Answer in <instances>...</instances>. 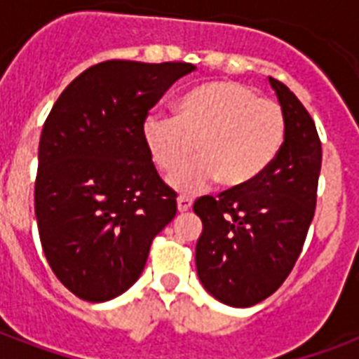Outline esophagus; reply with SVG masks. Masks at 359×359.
<instances>
[{
  "label": "esophagus",
  "mask_w": 359,
  "mask_h": 359,
  "mask_svg": "<svg viewBox=\"0 0 359 359\" xmlns=\"http://www.w3.org/2000/svg\"><path fill=\"white\" fill-rule=\"evenodd\" d=\"M191 203L194 201H191L190 197L180 196L179 199H177V208H179V212H186V210H190Z\"/></svg>",
  "instance_id": "obj_1"
}]
</instances>
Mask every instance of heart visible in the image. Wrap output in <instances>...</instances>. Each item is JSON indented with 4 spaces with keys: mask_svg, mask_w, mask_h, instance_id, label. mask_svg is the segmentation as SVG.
<instances>
[{
    "mask_svg": "<svg viewBox=\"0 0 359 359\" xmlns=\"http://www.w3.org/2000/svg\"><path fill=\"white\" fill-rule=\"evenodd\" d=\"M287 121L281 106L240 81H210L186 93L175 117L151 114L141 124L149 158L175 173L198 149L200 160L171 177L191 191L218 179L242 188L259 179L281 151Z\"/></svg>",
    "mask_w": 359,
    "mask_h": 359,
    "instance_id": "1",
    "label": "heart"
}]
</instances>
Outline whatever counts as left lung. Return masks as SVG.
<instances>
[{"instance_id":"obj_1","label":"left lung","mask_w":359,"mask_h":359,"mask_svg":"<svg viewBox=\"0 0 359 359\" xmlns=\"http://www.w3.org/2000/svg\"><path fill=\"white\" fill-rule=\"evenodd\" d=\"M287 121L281 151L242 188L194 203L203 233L197 276L222 304L255 306L281 287L302 253L315 216L323 147L311 115L289 87L268 78Z\"/></svg>"}]
</instances>
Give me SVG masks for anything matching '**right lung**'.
Returning a JSON list of instances; mask_svg holds the SVG:
<instances>
[{
  "label": "right lung",
  "mask_w": 359,
  "mask_h": 359,
  "mask_svg": "<svg viewBox=\"0 0 359 359\" xmlns=\"http://www.w3.org/2000/svg\"><path fill=\"white\" fill-rule=\"evenodd\" d=\"M191 63L111 59L59 95L39 141L35 214L57 279L86 302L123 294L145 268L177 194L149 158L141 124Z\"/></svg>",
  "instance_id": "right-lung-1"
}]
</instances>
